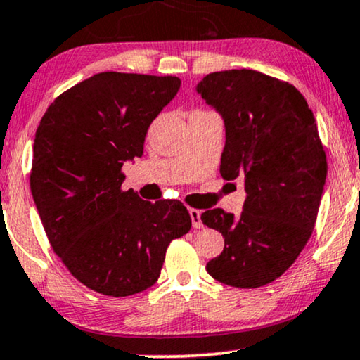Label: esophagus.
<instances>
[{"instance_id":"esophagus-1","label":"esophagus","mask_w":360,"mask_h":360,"mask_svg":"<svg viewBox=\"0 0 360 360\" xmlns=\"http://www.w3.org/2000/svg\"><path fill=\"white\" fill-rule=\"evenodd\" d=\"M189 216H191V221H193V226L195 227V229H201L202 227L201 211H199V209H189Z\"/></svg>"}]
</instances>
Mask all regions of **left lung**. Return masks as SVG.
<instances>
[{
    "instance_id": "left-lung-1",
    "label": "left lung",
    "mask_w": 360,
    "mask_h": 360,
    "mask_svg": "<svg viewBox=\"0 0 360 360\" xmlns=\"http://www.w3.org/2000/svg\"><path fill=\"white\" fill-rule=\"evenodd\" d=\"M198 93L224 117L221 176L248 193L239 217L201 214L224 238L206 269L233 288H262L292 266L316 226L327 176L316 117L292 84L252 70L211 72Z\"/></svg>"
}]
</instances>
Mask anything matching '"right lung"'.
<instances>
[{
  "label": "right lung",
  "instance_id": "obj_1",
  "mask_svg": "<svg viewBox=\"0 0 360 360\" xmlns=\"http://www.w3.org/2000/svg\"><path fill=\"white\" fill-rule=\"evenodd\" d=\"M177 76L106 71L54 99L34 136L31 193L53 251L81 284L126 297L151 288L172 239L188 234L181 201L122 191V165L176 96Z\"/></svg>",
  "mask_w": 360,
  "mask_h": 360
}]
</instances>
